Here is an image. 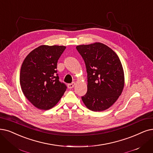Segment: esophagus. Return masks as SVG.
<instances>
[{"label":"esophagus","mask_w":153,"mask_h":153,"mask_svg":"<svg viewBox=\"0 0 153 153\" xmlns=\"http://www.w3.org/2000/svg\"><path fill=\"white\" fill-rule=\"evenodd\" d=\"M75 82H73L71 83L68 84V88H73V87L75 86Z\"/></svg>","instance_id":"34e87169"}]
</instances>
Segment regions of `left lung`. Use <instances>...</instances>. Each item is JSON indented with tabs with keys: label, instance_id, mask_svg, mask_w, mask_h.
Instances as JSON below:
<instances>
[{
	"label": "left lung",
	"instance_id": "1",
	"mask_svg": "<svg viewBox=\"0 0 153 153\" xmlns=\"http://www.w3.org/2000/svg\"><path fill=\"white\" fill-rule=\"evenodd\" d=\"M87 73V92L82 97L84 104L95 112L108 108L124 88V70L119 58L111 48L100 42L79 45Z\"/></svg>",
	"mask_w": 153,
	"mask_h": 153
}]
</instances>
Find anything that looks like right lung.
<instances>
[{
  "label": "right lung",
  "instance_id": "right-lung-1",
  "mask_svg": "<svg viewBox=\"0 0 153 153\" xmlns=\"http://www.w3.org/2000/svg\"><path fill=\"white\" fill-rule=\"evenodd\" d=\"M63 46L42 45L24 59L20 72L24 95L39 109L51 108L63 95L67 87L59 80L57 63L65 51Z\"/></svg>",
  "mask_w": 153,
  "mask_h": 153
}]
</instances>
